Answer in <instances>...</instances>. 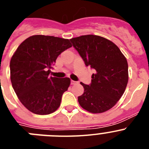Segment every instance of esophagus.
I'll use <instances>...</instances> for the list:
<instances>
[{"instance_id": "34e87169", "label": "esophagus", "mask_w": 149, "mask_h": 149, "mask_svg": "<svg viewBox=\"0 0 149 149\" xmlns=\"http://www.w3.org/2000/svg\"><path fill=\"white\" fill-rule=\"evenodd\" d=\"M77 81H71V84L72 85H74V84H77Z\"/></svg>"}]
</instances>
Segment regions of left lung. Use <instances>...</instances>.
<instances>
[{"mask_svg": "<svg viewBox=\"0 0 149 149\" xmlns=\"http://www.w3.org/2000/svg\"><path fill=\"white\" fill-rule=\"evenodd\" d=\"M70 41L85 65L95 71L89 85L81 83L84 93L78 96L79 104L93 113L110 110L127 86V60L113 42L99 36H81Z\"/></svg>", "mask_w": 149, "mask_h": 149, "instance_id": "1", "label": "left lung"}]
</instances>
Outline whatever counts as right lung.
I'll use <instances>...</instances> for the list:
<instances>
[{"instance_id": "1", "label": "right lung", "mask_w": 149, "mask_h": 149, "mask_svg": "<svg viewBox=\"0 0 149 149\" xmlns=\"http://www.w3.org/2000/svg\"><path fill=\"white\" fill-rule=\"evenodd\" d=\"M71 47L68 39L36 35L17 48L10 60V79L18 99L30 112L48 115L60 107L70 79L49 75L57 56Z\"/></svg>"}]
</instances>
